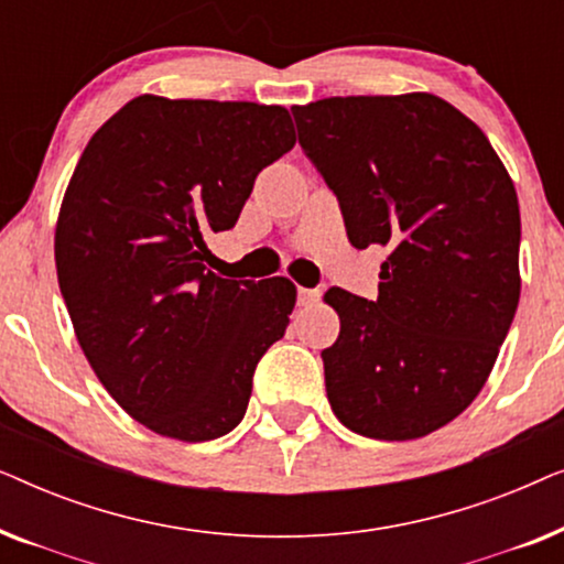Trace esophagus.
<instances>
[{
  "instance_id": "34e87169",
  "label": "esophagus",
  "mask_w": 564,
  "mask_h": 564,
  "mask_svg": "<svg viewBox=\"0 0 564 564\" xmlns=\"http://www.w3.org/2000/svg\"><path fill=\"white\" fill-rule=\"evenodd\" d=\"M321 300V290H311V288H297V303L300 305H313Z\"/></svg>"
}]
</instances>
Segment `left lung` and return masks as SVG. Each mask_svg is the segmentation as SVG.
<instances>
[{
  "mask_svg": "<svg viewBox=\"0 0 564 564\" xmlns=\"http://www.w3.org/2000/svg\"><path fill=\"white\" fill-rule=\"evenodd\" d=\"M297 141L351 246H388L377 300L326 292L341 330L321 351L328 403L354 434L426 436L477 398L521 295V213L480 128L434 95L292 107Z\"/></svg>",
  "mask_w": 564,
  "mask_h": 564,
  "instance_id": "obj_1",
  "label": "left lung"
}]
</instances>
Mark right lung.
<instances>
[{"label": "right lung", "mask_w": 564, "mask_h": 564, "mask_svg": "<svg viewBox=\"0 0 564 564\" xmlns=\"http://www.w3.org/2000/svg\"><path fill=\"white\" fill-rule=\"evenodd\" d=\"M295 145L276 105L143 95L91 135L56 226L58 288L84 357L138 423L210 442L246 415L253 372L295 307L288 276L220 280L261 169Z\"/></svg>", "instance_id": "obj_1"}]
</instances>
